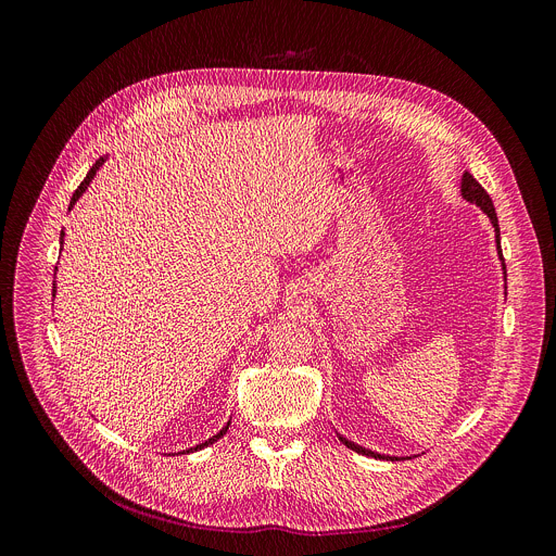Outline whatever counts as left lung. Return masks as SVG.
Wrapping results in <instances>:
<instances>
[{
    "label": "left lung",
    "mask_w": 556,
    "mask_h": 556,
    "mask_svg": "<svg viewBox=\"0 0 556 556\" xmlns=\"http://www.w3.org/2000/svg\"><path fill=\"white\" fill-rule=\"evenodd\" d=\"M459 193H462V198L466 200V202H470V204H475V206H480L486 215H489V219H491V224H493V228H495V244H497V255H500V262H502V270H504V277H506V266H504V255H502V247H500V222H497V213H495V206H493V200H491V195L484 191V187L475 180L468 172H464V176H462V187H459ZM339 435V440L348 446V448H352V451H356V453H361V455H367V457H376V459H399V457H391V455H382V453H376V451H369V448H365V446H361V444H356V442H352V440H348V438H343L341 433H337Z\"/></svg>",
    "instance_id": "8db88e82"
}]
</instances>
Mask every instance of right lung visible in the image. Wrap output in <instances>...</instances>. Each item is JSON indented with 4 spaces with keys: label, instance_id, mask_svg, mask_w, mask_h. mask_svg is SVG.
Returning a JSON list of instances; mask_svg holds the SVG:
<instances>
[{
    "label": "right lung",
    "instance_id": "1",
    "mask_svg": "<svg viewBox=\"0 0 556 556\" xmlns=\"http://www.w3.org/2000/svg\"><path fill=\"white\" fill-rule=\"evenodd\" d=\"M103 163H105V155H103V157H99V161L92 165V169L88 172V176L84 178V182L78 185V189L74 191V195H72V200H70V208L76 204V200H78V198H81V195L86 193V189L90 187V182L94 180V176H97V172L103 167ZM63 235H65V232L61 230V244H63ZM54 292H56V283H52V296H54ZM228 425H230V422H226V427H222V429H219V433H215L213 438H208V440H206V442H202V444H195V446H193V448H189L187 453H191V451H200V448H204V446H208V444L217 442V440H219V438H222V435L228 431Z\"/></svg>",
    "mask_w": 556,
    "mask_h": 556
}]
</instances>
